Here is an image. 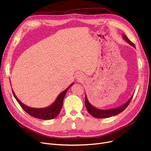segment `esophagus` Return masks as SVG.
Instances as JSON below:
<instances>
[{"label": "esophagus", "mask_w": 151, "mask_h": 151, "mask_svg": "<svg viewBox=\"0 0 151 151\" xmlns=\"http://www.w3.org/2000/svg\"><path fill=\"white\" fill-rule=\"evenodd\" d=\"M76 78H77V80H78L81 81V79L83 78V75H81V73H79L78 74H77V77H76Z\"/></svg>", "instance_id": "34e87169"}]
</instances>
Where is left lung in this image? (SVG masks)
Wrapping results in <instances>:
<instances>
[{"label":"left lung","instance_id":"left-lung-1","mask_svg":"<svg viewBox=\"0 0 151 151\" xmlns=\"http://www.w3.org/2000/svg\"><path fill=\"white\" fill-rule=\"evenodd\" d=\"M122 38H124V40L127 42L130 45L132 46L133 47H134V48H136L135 46H134V45L127 38V37L126 36V35L122 34ZM133 96V94L132 95V97L129 99V100L127 101H126L124 104H123L122 105H121L120 106L114 108L107 109H99L96 107L93 106V105H92L90 104V102L89 101L88 98H87V96L86 95L85 106L87 108V110H88V113L94 117H96V118L110 117L116 116L118 114L121 113V112H122L129 105L130 102L131 101V100L132 99Z\"/></svg>","mask_w":151,"mask_h":151}]
</instances>
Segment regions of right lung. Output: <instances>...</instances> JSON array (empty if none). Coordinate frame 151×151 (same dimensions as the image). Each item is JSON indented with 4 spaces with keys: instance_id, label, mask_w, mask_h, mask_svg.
I'll list each match as a JSON object with an SVG mask.
<instances>
[{
    "instance_id": "1",
    "label": "right lung",
    "mask_w": 151,
    "mask_h": 151,
    "mask_svg": "<svg viewBox=\"0 0 151 151\" xmlns=\"http://www.w3.org/2000/svg\"><path fill=\"white\" fill-rule=\"evenodd\" d=\"M74 83H71L65 90L62 91L58 96V97L55 100V101L53 102V104H52L49 106L42 108H32L24 104H23L18 99V97H17V96H16L13 90L12 91H13V93L14 95L15 99L17 100V101L18 102V104L20 105L22 108L24 110L27 114L35 118L40 119L50 120V119H52L55 118V117H57L59 115L63 105V99H64L65 94L68 89Z\"/></svg>"
}]
</instances>
